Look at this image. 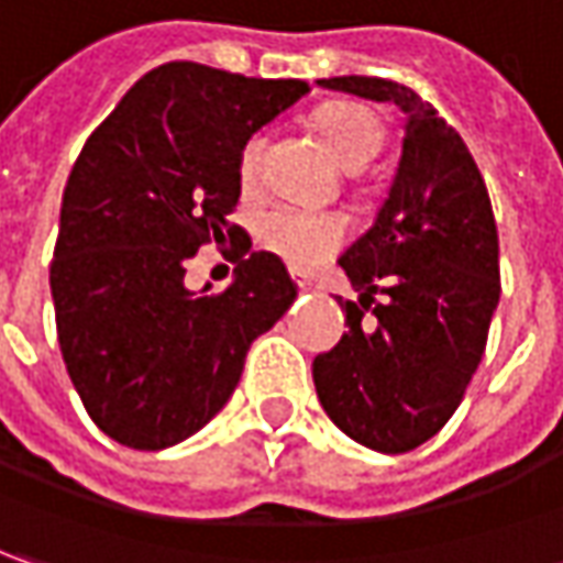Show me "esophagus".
I'll use <instances>...</instances> for the list:
<instances>
[{
	"label": "esophagus",
	"mask_w": 563,
	"mask_h": 563,
	"mask_svg": "<svg viewBox=\"0 0 563 563\" xmlns=\"http://www.w3.org/2000/svg\"><path fill=\"white\" fill-rule=\"evenodd\" d=\"M292 280H296V286H299L302 292H311V289H314V283L306 280V277H299V274H292Z\"/></svg>",
	"instance_id": "esophagus-1"
}]
</instances>
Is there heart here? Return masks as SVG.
<instances>
[{
	"label": "heart",
	"instance_id": "b5f03b06",
	"mask_svg": "<svg viewBox=\"0 0 563 563\" xmlns=\"http://www.w3.org/2000/svg\"><path fill=\"white\" fill-rule=\"evenodd\" d=\"M314 132L328 144V151L346 169H362L378 154L384 125L372 110L358 103H330L314 115ZM264 151V137L252 135L239 154V179L255 185L257 163ZM346 220L333 213H314L299 208H274L257 220V242L277 255L292 271H314L346 242Z\"/></svg>",
	"mask_w": 563,
	"mask_h": 563
}]
</instances>
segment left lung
Masks as SVG:
<instances>
[{
  "label": "left lung",
  "instance_id": "left-lung-1",
  "mask_svg": "<svg viewBox=\"0 0 563 563\" xmlns=\"http://www.w3.org/2000/svg\"><path fill=\"white\" fill-rule=\"evenodd\" d=\"M318 85L406 115L387 198L340 255L358 292L343 306L350 330L311 362L333 426L372 451L406 453L444 428L482 362L501 299L498 227L470 147L416 90L362 75Z\"/></svg>",
  "mask_w": 563,
  "mask_h": 563
}]
</instances>
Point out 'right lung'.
Returning <instances> with one entry per match:
<instances>
[{"mask_svg":"<svg viewBox=\"0 0 563 563\" xmlns=\"http://www.w3.org/2000/svg\"><path fill=\"white\" fill-rule=\"evenodd\" d=\"M308 90L166 62L87 137L62 195L49 289L68 378L112 441L163 451L201 431L233 397L249 346L296 302L280 257L249 252L227 217L245 141ZM227 234L234 283L188 290L184 261Z\"/></svg>","mask_w":563,"mask_h":563,"instance_id":"add662e5","label":"right lung"}]
</instances>
